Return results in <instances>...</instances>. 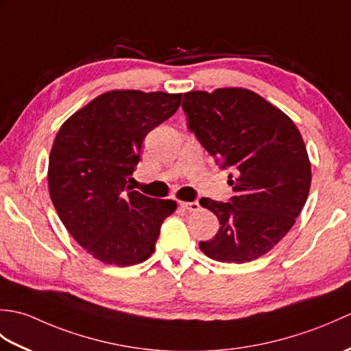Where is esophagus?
<instances>
[{"mask_svg": "<svg viewBox=\"0 0 351 351\" xmlns=\"http://www.w3.org/2000/svg\"><path fill=\"white\" fill-rule=\"evenodd\" d=\"M180 205H181V208H184V210H187L190 213H196L200 210L199 202H181Z\"/></svg>", "mask_w": 351, "mask_h": 351, "instance_id": "esophagus-1", "label": "esophagus"}]
</instances>
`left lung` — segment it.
I'll return each mask as SVG.
<instances>
[{"label":"left lung","instance_id":"8db88e82","mask_svg":"<svg viewBox=\"0 0 351 351\" xmlns=\"http://www.w3.org/2000/svg\"><path fill=\"white\" fill-rule=\"evenodd\" d=\"M182 108L200 145L221 169L232 170L229 202L200 199L220 221L200 250L235 264L265 255L293 228L309 195L311 162L299 130L278 107L241 87L187 92Z\"/></svg>","mask_w":351,"mask_h":351}]
</instances>
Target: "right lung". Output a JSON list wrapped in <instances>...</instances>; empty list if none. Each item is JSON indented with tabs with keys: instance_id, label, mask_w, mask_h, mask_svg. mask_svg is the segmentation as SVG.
<instances>
[{
	"instance_id": "right-lung-1",
	"label": "right lung",
	"mask_w": 351,
	"mask_h": 351,
	"mask_svg": "<svg viewBox=\"0 0 351 351\" xmlns=\"http://www.w3.org/2000/svg\"><path fill=\"white\" fill-rule=\"evenodd\" d=\"M181 93L111 90L73 113L49 154L48 189L64 228L104 264L130 267L152 255L175 200L128 182L145 137L181 106Z\"/></svg>"
}]
</instances>
